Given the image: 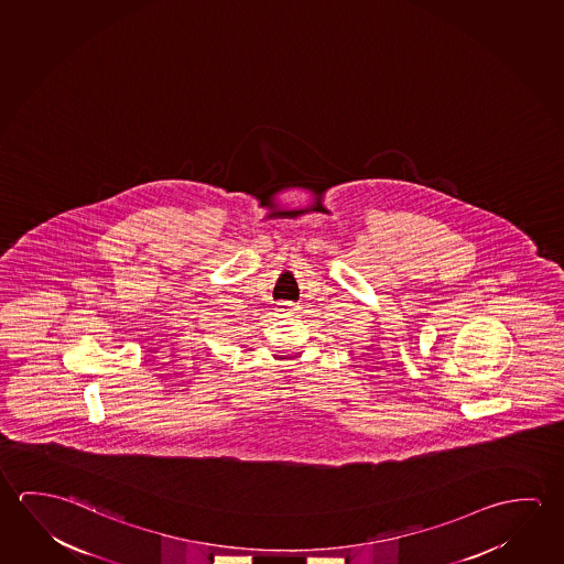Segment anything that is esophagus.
<instances>
[{
    "label": "esophagus",
    "mask_w": 564,
    "mask_h": 564,
    "mask_svg": "<svg viewBox=\"0 0 564 564\" xmlns=\"http://www.w3.org/2000/svg\"><path fill=\"white\" fill-rule=\"evenodd\" d=\"M296 308H299V306L293 305V303H279V306H278V311L281 314L295 313Z\"/></svg>",
    "instance_id": "esophagus-1"
}]
</instances>
